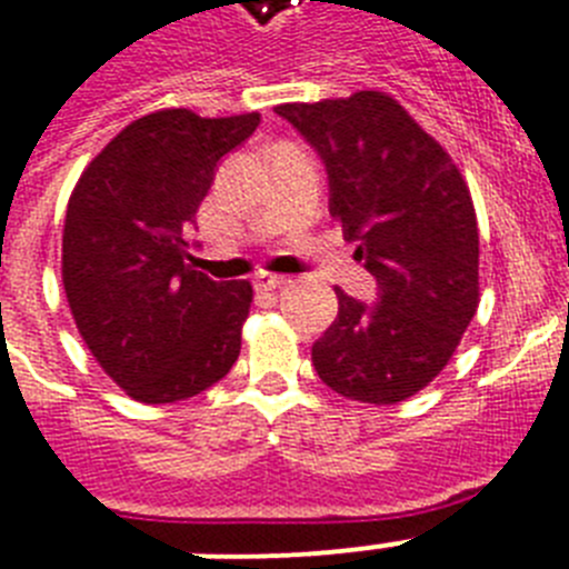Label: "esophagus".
<instances>
[{
	"mask_svg": "<svg viewBox=\"0 0 569 569\" xmlns=\"http://www.w3.org/2000/svg\"><path fill=\"white\" fill-rule=\"evenodd\" d=\"M286 283H289V277L271 274V271H260V274L253 277V286L262 289V292H277V289H283Z\"/></svg>",
	"mask_w": 569,
	"mask_h": 569,
	"instance_id": "obj_1",
	"label": "esophagus"
}]
</instances>
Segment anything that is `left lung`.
Here are the masks:
<instances>
[{
  "instance_id": "1",
  "label": "left lung",
  "mask_w": 569,
  "mask_h": 569,
  "mask_svg": "<svg viewBox=\"0 0 569 569\" xmlns=\"http://www.w3.org/2000/svg\"><path fill=\"white\" fill-rule=\"evenodd\" d=\"M274 110L321 154L332 219L380 286L371 307L336 286L339 316L312 345V365L348 400L400 403L445 371L477 316L479 230L468 183L389 92Z\"/></svg>"
}]
</instances>
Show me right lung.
Segmentation results:
<instances>
[{
  "mask_svg": "<svg viewBox=\"0 0 569 569\" xmlns=\"http://www.w3.org/2000/svg\"><path fill=\"white\" fill-rule=\"evenodd\" d=\"M257 124L260 113L154 110L124 124L69 196L60 253L69 309L101 371L140 403L201 395L237 362L251 283L192 269L183 237L216 163Z\"/></svg>",
  "mask_w": 569,
  "mask_h": 569,
  "instance_id": "obj_1",
  "label": "right lung"
}]
</instances>
